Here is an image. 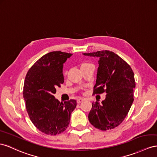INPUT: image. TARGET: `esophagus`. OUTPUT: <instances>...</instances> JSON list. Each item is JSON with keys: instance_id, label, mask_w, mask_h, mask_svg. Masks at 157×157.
Here are the masks:
<instances>
[{"instance_id": "1", "label": "esophagus", "mask_w": 157, "mask_h": 157, "mask_svg": "<svg viewBox=\"0 0 157 157\" xmlns=\"http://www.w3.org/2000/svg\"><path fill=\"white\" fill-rule=\"evenodd\" d=\"M83 101H84V99L83 98H79L77 99V103L79 104L80 103H82Z\"/></svg>"}]
</instances>
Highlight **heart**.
I'll list each match as a JSON object with an SVG mask.
<instances>
[{
    "instance_id": "1",
    "label": "heart",
    "mask_w": 157,
    "mask_h": 157,
    "mask_svg": "<svg viewBox=\"0 0 157 157\" xmlns=\"http://www.w3.org/2000/svg\"><path fill=\"white\" fill-rule=\"evenodd\" d=\"M87 64H90V63H83L82 64L81 66H86V65H87Z\"/></svg>"
}]
</instances>
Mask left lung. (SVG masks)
<instances>
[{"label":"left lung","instance_id":"obj_1","mask_svg":"<svg viewBox=\"0 0 157 157\" xmlns=\"http://www.w3.org/2000/svg\"><path fill=\"white\" fill-rule=\"evenodd\" d=\"M83 55L99 58L93 94H107L101 104L92 103L88 119L98 129H112L123 122L134 101V73L131 66L113 52L102 50Z\"/></svg>","mask_w":157,"mask_h":157}]
</instances>
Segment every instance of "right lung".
I'll return each mask as SVG.
<instances>
[{"label":"right lung","mask_w":157,"mask_h":157,"mask_svg":"<svg viewBox=\"0 0 157 157\" xmlns=\"http://www.w3.org/2000/svg\"><path fill=\"white\" fill-rule=\"evenodd\" d=\"M72 54L54 51L40 58L28 71L23 97L31 121L39 131L56 135L65 131L77 105L75 99L59 102L54 95L64 82L63 66Z\"/></svg>","instance_id":"obj_1"}]
</instances>
